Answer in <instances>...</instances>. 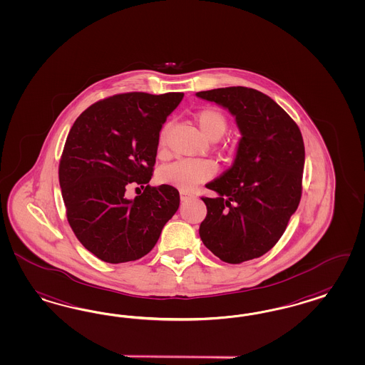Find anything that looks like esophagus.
<instances>
[{
	"mask_svg": "<svg viewBox=\"0 0 365 365\" xmlns=\"http://www.w3.org/2000/svg\"><path fill=\"white\" fill-rule=\"evenodd\" d=\"M190 197H192V195H189L188 192L180 190V199H181V202H187Z\"/></svg>",
	"mask_w": 365,
	"mask_h": 365,
	"instance_id": "1",
	"label": "esophagus"
}]
</instances>
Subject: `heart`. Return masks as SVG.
<instances>
[{
    "label": "heart",
    "mask_w": 365,
    "mask_h": 365,
    "mask_svg": "<svg viewBox=\"0 0 365 365\" xmlns=\"http://www.w3.org/2000/svg\"><path fill=\"white\" fill-rule=\"evenodd\" d=\"M202 135L208 140H217L227 130L226 116L215 108L202 109L195 116ZM169 125H165L160 133V146L166 143ZM215 173L214 165L202 160H178L163 166L158 172V181L165 185H172L182 190L196 188L199 184L208 181Z\"/></svg>",
    "instance_id": "obj_1"
}]
</instances>
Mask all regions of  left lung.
<instances>
[{"label": "left lung", "instance_id": "left-lung-1", "mask_svg": "<svg viewBox=\"0 0 365 365\" xmlns=\"http://www.w3.org/2000/svg\"><path fill=\"white\" fill-rule=\"evenodd\" d=\"M196 96L227 109L241 133L235 160L205 187L207 216L199 234L216 257L240 264L269 252L283 235L302 196L304 143L277 103L256 89L219 88Z\"/></svg>", "mask_w": 365, "mask_h": 365}]
</instances>
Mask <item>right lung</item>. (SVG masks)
I'll return each mask as SVG.
<instances>
[{"label": "right lung", "instance_id": "1", "mask_svg": "<svg viewBox=\"0 0 365 365\" xmlns=\"http://www.w3.org/2000/svg\"><path fill=\"white\" fill-rule=\"evenodd\" d=\"M182 97L112 96L83 110L68 133L59 163L68 223L83 247L106 262L146 256L178 210L172 185H148L134 199L124 195L131 182H149L163 124Z\"/></svg>", "mask_w": 365, "mask_h": 365}]
</instances>
